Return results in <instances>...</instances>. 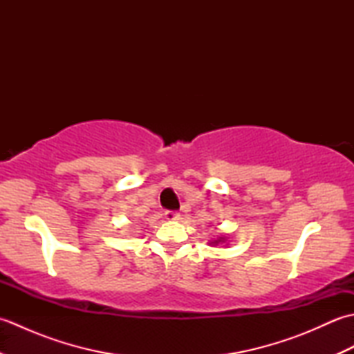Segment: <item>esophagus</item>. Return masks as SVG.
Returning a JSON list of instances; mask_svg holds the SVG:
<instances>
[{
    "label": "esophagus",
    "instance_id": "obj_1",
    "mask_svg": "<svg viewBox=\"0 0 354 354\" xmlns=\"http://www.w3.org/2000/svg\"><path fill=\"white\" fill-rule=\"evenodd\" d=\"M164 219L169 221V222H176V221L181 219V216H179V213H176V212H165Z\"/></svg>",
    "mask_w": 354,
    "mask_h": 354
}]
</instances>
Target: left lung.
<instances>
[{
	"instance_id": "obj_1",
	"label": "left lung",
	"mask_w": 354,
	"mask_h": 354,
	"mask_svg": "<svg viewBox=\"0 0 354 354\" xmlns=\"http://www.w3.org/2000/svg\"><path fill=\"white\" fill-rule=\"evenodd\" d=\"M228 242H230V237L227 234H219V237L208 240V245L209 246H217V245H222V243L228 245Z\"/></svg>"
}]
</instances>
